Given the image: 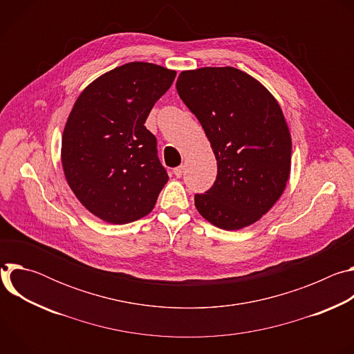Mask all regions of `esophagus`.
<instances>
[{"mask_svg": "<svg viewBox=\"0 0 354 354\" xmlns=\"http://www.w3.org/2000/svg\"><path fill=\"white\" fill-rule=\"evenodd\" d=\"M174 174H175L176 178H180V176L183 175V167H182V165H180V167H176V168L174 169Z\"/></svg>", "mask_w": 354, "mask_h": 354, "instance_id": "obj_1", "label": "esophagus"}]
</instances>
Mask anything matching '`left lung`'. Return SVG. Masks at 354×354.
I'll return each instance as SVG.
<instances>
[{
  "label": "left lung",
  "instance_id": "1",
  "mask_svg": "<svg viewBox=\"0 0 354 354\" xmlns=\"http://www.w3.org/2000/svg\"><path fill=\"white\" fill-rule=\"evenodd\" d=\"M176 91L217 160L216 182L194 194L196 209L223 230L254 224L279 200L290 175L291 137L276 99L234 67L182 71Z\"/></svg>",
  "mask_w": 354,
  "mask_h": 354
}]
</instances>
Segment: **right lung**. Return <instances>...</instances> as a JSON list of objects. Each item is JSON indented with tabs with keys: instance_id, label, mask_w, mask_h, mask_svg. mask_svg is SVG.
<instances>
[{
	"instance_id": "obj_1",
	"label": "right lung",
	"mask_w": 354,
	"mask_h": 354,
	"mask_svg": "<svg viewBox=\"0 0 354 354\" xmlns=\"http://www.w3.org/2000/svg\"><path fill=\"white\" fill-rule=\"evenodd\" d=\"M175 75L153 63H127L95 80L74 104L62 142L64 174L77 198L104 221L147 216L169 179L144 123Z\"/></svg>"
}]
</instances>
